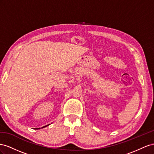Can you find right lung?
<instances>
[{
  "instance_id": "right-lung-1",
  "label": "right lung",
  "mask_w": 154,
  "mask_h": 154,
  "mask_svg": "<svg viewBox=\"0 0 154 154\" xmlns=\"http://www.w3.org/2000/svg\"><path fill=\"white\" fill-rule=\"evenodd\" d=\"M48 126V125H46V126H43V127H42V128H45V127H46V126ZM35 129H40V128H35Z\"/></svg>"
}]
</instances>
